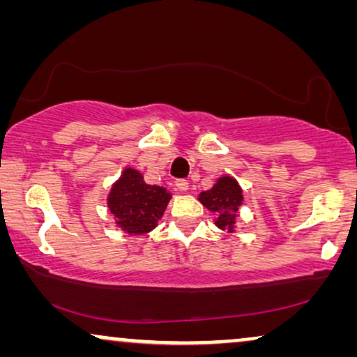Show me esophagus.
I'll use <instances>...</instances> for the list:
<instances>
[{
	"label": "esophagus",
	"mask_w": 357,
	"mask_h": 357,
	"mask_svg": "<svg viewBox=\"0 0 357 357\" xmlns=\"http://www.w3.org/2000/svg\"><path fill=\"white\" fill-rule=\"evenodd\" d=\"M188 185H190L188 180H185V178L175 180V187H177V190H180V192H187Z\"/></svg>",
	"instance_id": "obj_1"
}]
</instances>
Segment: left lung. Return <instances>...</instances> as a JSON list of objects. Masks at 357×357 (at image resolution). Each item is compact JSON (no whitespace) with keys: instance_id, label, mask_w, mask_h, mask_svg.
Wrapping results in <instances>:
<instances>
[{"instance_id":"8db88e82","label":"left lung","mask_w":357,"mask_h":357,"mask_svg":"<svg viewBox=\"0 0 357 357\" xmlns=\"http://www.w3.org/2000/svg\"><path fill=\"white\" fill-rule=\"evenodd\" d=\"M203 206L216 214L214 224L226 232H234L236 227L237 211L243 202L242 188L237 180L229 175L218 178L213 188L202 192L198 197Z\"/></svg>"}]
</instances>
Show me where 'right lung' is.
Returning a JSON list of instances; mask_svg holds the SVG:
<instances>
[{
	"instance_id": "1",
	"label": "right lung",
	"mask_w": 357,
	"mask_h": 357,
	"mask_svg": "<svg viewBox=\"0 0 357 357\" xmlns=\"http://www.w3.org/2000/svg\"><path fill=\"white\" fill-rule=\"evenodd\" d=\"M172 195L167 188L144 182L143 174L126 167L112 185L107 206L116 226L130 236L148 234L158 226Z\"/></svg>"
}]
</instances>
